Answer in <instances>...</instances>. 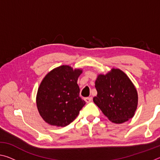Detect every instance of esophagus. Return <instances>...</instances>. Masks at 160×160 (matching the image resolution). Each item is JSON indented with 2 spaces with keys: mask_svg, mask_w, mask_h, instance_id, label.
<instances>
[{
  "mask_svg": "<svg viewBox=\"0 0 160 160\" xmlns=\"http://www.w3.org/2000/svg\"><path fill=\"white\" fill-rule=\"evenodd\" d=\"M92 97H86V98H85V101L87 103H89V102H92Z\"/></svg>",
  "mask_w": 160,
  "mask_h": 160,
  "instance_id": "34e87169",
  "label": "esophagus"
}]
</instances>
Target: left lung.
<instances>
[{
    "label": "left lung",
    "mask_w": 160,
    "mask_h": 160,
    "mask_svg": "<svg viewBox=\"0 0 160 160\" xmlns=\"http://www.w3.org/2000/svg\"><path fill=\"white\" fill-rule=\"evenodd\" d=\"M97 97L93 101L103 113L115 123H122L134 116L138 93L128 77L113 68L107 75H99L95 82Z\"/></svg>",
    "instance_id": "8db88e82"
}]
</instances>
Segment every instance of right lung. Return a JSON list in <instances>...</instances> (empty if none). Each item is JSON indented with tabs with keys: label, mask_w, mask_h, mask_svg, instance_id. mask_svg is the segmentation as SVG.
Returning <instances> with one entry per match:
<instances>
[{
	"label": "right lung",
	"mask_w": 160,
	"mask_h": 160,
	"mask_svg": "<svg viewBox=\"0 0 160 160\" xmlns=\"http://www.w3.org/2000/svg\"><path fill=\"white\" fill-rule=\"evenodd\" d=\"M82 72L61 66L46 75L38 89L37 106L42 118L52 126H66L79 114L85 102L80 97L77 81Z\"/></svg>",
	"instance_id": "right-lung-1"
}]
</instances>
